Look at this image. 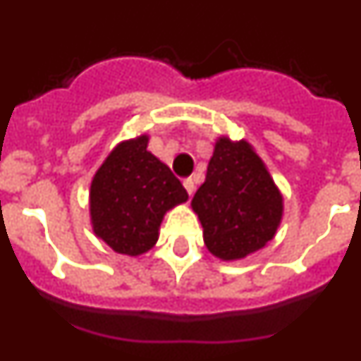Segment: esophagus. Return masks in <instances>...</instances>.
Listing matches in <instances>:
<instances>
[{
  "label": "esophagus",
  "instance_id": "obj_1",
  "mask_svg": "<svg viewBox=\"0 0 361 361\" xmlns=\"http://www.w3.org/2000/svg\"><path fill=\"white\" fill-rule=\"evenodd\" d=\"M183 184H184V188H186L188 195H193V191H195V183H193V178H191V177L184 178Z\"/></svg>",
  "mask_w": 361,
  "mask_h": 361
}]
</instances>
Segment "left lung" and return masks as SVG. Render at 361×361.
<instances>
[{
  "label": "left lung",
  "mask_w": 361,
  "mask_h": 361,
  "mask_svg": "<svg viewBox=\"0 0 361 361\" xmlns=\"http://www.w3.org/2000/svg\"><path fill=\"white\" fill-rule=\"evenodd\" d=\"M215 257L237 260L260 250L282 219V195L247 142L219 139L202 186L191 200Z\"/></svg>",
  "instance_id": "1"
}]
</instances>
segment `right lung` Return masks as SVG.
Instances as JSON below:
<instances>
[{
    "mask_svg": "<svg viewBox=\"0 0 361 361\" xmlns=\"http://www.w3.org/2000/svg\"><path fill=\"white\" fill-rule=\"evenodd\" d=\"M146 146V135L117 146L90 188L95 235L117 253L132 257L157 242L164 213L188 199L180 180Z\"/></svg>",
    "mask_w": 361,
    "mask_h": 361,
    "instance_id": "obj_1",
    "label": "right lung"
}]
</instances>
